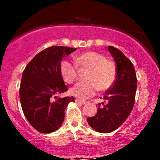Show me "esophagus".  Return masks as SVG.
<instances>
[{"label":"esophagus","mask_w":160,"mask_h":160,"mask_svg":"<svg viewBox=\"0 0 160 160\" xmlns=\"http://www.w3.org/2000/svg\"><path fill=\"white\" fill-rule=\"evenodd\" d=\"M75 102H76L77 103H80L81 104H85L86 103V102H85V101H82L81 99H78V98L75 99Z\"/></svg>","instance_id":"obj_1"}]
</instances>
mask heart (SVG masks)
I'll use <instances>...</instances> for the list:
<instances>
[{
    "mask_svg": "<svg viewBox=\"0 0 160 160\" xmlns=\"http://www.w3.org/2000/svg\"><path fill=\"white\" fill-rule=\"evenodd\" d=\"M76 64L80 68H89L86 75V81L79 82L70 89L72 95L80 99L92 96L98 90L105 91L111 87L116 79V66L111 60L100 53L86 52L77 56ZM60 74L65 82H74L78 74V67L69 60L64 59L60 63Z\"/></svg>",
    "mask_w": 160,
    "mask_h": 160,
    "instance_id": "1",
    "label": "heart"
}]
</instances>
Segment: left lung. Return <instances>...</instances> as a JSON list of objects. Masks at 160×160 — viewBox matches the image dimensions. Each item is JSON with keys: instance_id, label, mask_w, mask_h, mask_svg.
<instances>
[{"instance_id": "obj_1", "label": "left lung", "mask_w": 160, "mask_h": 160, "mask_svg": "<svg viewBox=\"0 0 160 160\" xmlns=\"http://www.w3.org/2000/svg\"><path fill=\"white\" fill-rule=\"evenodd\" d=\"M108 49L117 65L115 82L105 92L103 107L99 104L96 114L86 119L91 128L101 133L111 132L123 123L133 108L137 89L132 62L118 49L109 46Z\"/></svg>"}]
</instances>
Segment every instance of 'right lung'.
<instances>
[{"instance_id":"1","label":"right lung","mask_w":160,"mask_h":160,"mask_svg":"<svg viewBox=\"0 0 160 160\" xmlns=\"http://www.w3.org/2000/svg\"><path fill=\"white\" fill-rule=\"evenodd\" d=\"M76 48L54 46L43 49L28 64L22 73L19 98L24 114L37 131L51 133L60 128L65 110L74 97L58 98L67 91L59 66Z\"/></svg>"}]
</instances>
